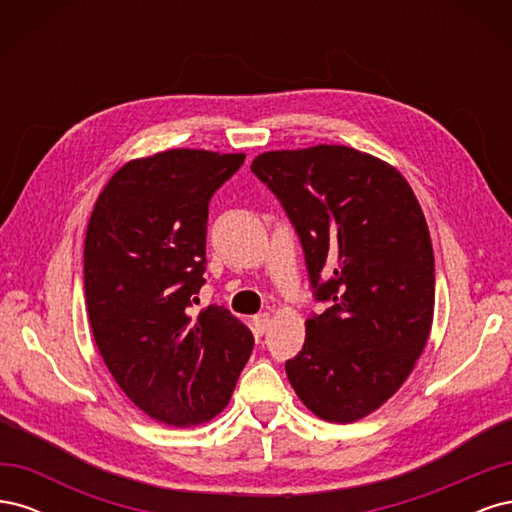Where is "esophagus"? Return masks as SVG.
<instances>
[{
    "instance_id": "34e87169",
    "label": "esophagus",
    "mask_w": 512,
    "mask_h": 512,
    "mask_svg": "<svg viewBox=\"0 0 512 512\" xmlns=\"http://www.w3.org/2000/svg\"><path fill=\"white\" fill-rule=\"evenodd\" d=\"M271 327V314H258V316H254V329H256V333H267V329Z\"/></svg>"
}]
</instances>
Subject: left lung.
<instances>
[{
	"label": "left lung",
	"instance_id": "8db88e82",
	"mask_svg": "<svg viewBox=\"0 0 512 512\" xmlns=\"http://www.w3.org/2000/svg\"><path fill=\"white\" fill-rule=\"evenodd\" d=\"M252 170L297 228L316 299L331 303L305 320L288 380L322 421H359L399 391L431 333L423 209L395 166L346 145L265 151Z\"/></svg>",
	"mask_w": 512,
	"mask_h": 512
}]
</instances>
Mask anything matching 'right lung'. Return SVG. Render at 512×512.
Here are the masks:
<instances>
[{
    "label": "right lung",
    "instance_id": "1",
    "mask_svg": "<svg viewBox=\"0 0 512 512\" xmlns=\"http://www.w3.org/2000/svg\"><path fill=\"white\" fill-rule=\"evenodd\" d=\"M243 160L205 149L130 160L87 224L85 301L102 361L138 410L173 427L220 414L254 348L226 307L188 314L205 284L209 200Z\"/></svg>",
    "mask_w": 512,
    "mask_h": 512
}]
</instances>
